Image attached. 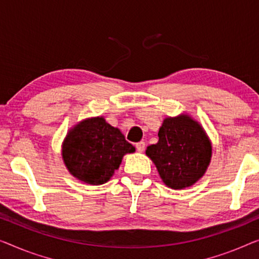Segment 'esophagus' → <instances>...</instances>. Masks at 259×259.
Here are the masks:
<instances>
[{
  "mask_svg": "<svg viewBox=\"0 0 259 259\" xmlns=\"http://www.w3.org/2000/svg\"><path fill=\"white\" fill-rule=\"evenodd\" d=\"M136 149H137V151H140V152H142L145 149V143L143 141H141V142H138V143H136Z\"/></svg>",
  "mask_w": 259,
  "mask_h": 259,
  "instance_id": "esophagus-1",
  "label": "esophagus"
}]
</instances>
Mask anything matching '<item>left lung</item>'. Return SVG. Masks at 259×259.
<instances>
[{
	"instance_id": "left-lung-1",
	"label": "left lung",
	"mask_w": 259,
	"mask_h": 259,
	"mask_svg": "<svg viewBox=\"0 0 259 259\" xmlns=\"http://www.w3.org/2000/svg\"><path fill=\"white\" fill-rule=\"evenodd\" d=\"M159 140L147 148V155L171 189L191 187L205 172L211 143L205 131L188 115L167 117L158 131Z\"/></svg>"
}]
</instances>
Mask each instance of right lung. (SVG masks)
Here are the masks:
<instances>
[{"instance_id":"right-lung-1","label":"right lung","mask_w":259,"mask_h":259,"mask_svg":"<svg viewBox=\"0 0 259 259\" xmlns=\"http://www.w3.org/2000/svg\"><path fill=\"white\" fill-rule=\"evenodd\" d=\"M135 148L117 128L103 117L85 119L69 131L62 156L71 175L92 185L109 181L118 169L123 156Z\"/></svg>"}]
</instances>
